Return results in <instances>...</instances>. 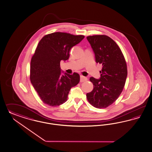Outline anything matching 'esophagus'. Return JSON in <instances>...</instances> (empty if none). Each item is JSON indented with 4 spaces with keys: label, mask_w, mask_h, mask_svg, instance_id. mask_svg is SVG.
Wrapping results in <instances>:
<instances>
[{
    "label": "esophagus",
    "mask_w": 152,
    "mask_h": 152,
    "mask_svg": "<svg viewBox=\"0 0 152 152\" xmlns=\"http://www.w3.org/2000/svg\"><path fill=\"white\" fill-rule=\"evenodd\" d=\"M87 80V78L86 77H84L83 76H80V82L83 83Z\"/></svg>",
    "instance_id": "1"
}]
</instances>
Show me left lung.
<instances>
[{
  "label": "left lung",
  "instance_id": "obj_1",
  "mask_svg": "<svg viewBox=\"0 0 152 152\" xmlns=\"http://www.w3.org/2000/svg\"><path fill=\"white\" fill-rule=\"evenodd\" d=\"M94 53L95 62L102 64L99 79L90 78L94 88L86 94L89 103L104 108L115 102L122 93L127 75L125 59L115 42L106 35L86 37Z\"/></svg>",
  "mask_w": 152,
  "mask_h": 152
}]
</instances>
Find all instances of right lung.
<instances>
[{
  "label": "right lung",
  "instance_id": "1",
  "mask_svg": "<svg viewBox=\"0 0 152 152\" xmlns=\"http://www.w3.org/2000/svg\"><path fill=\"white\" fill-rule=\"evenodd\" d=\"M84 37L57 32L44 36L39 42L31 61L30 80L45 104H62L67 100L71 89L79 84L78 73L62 72L61 75L60 62L68 59L71 49Z\"/></svg>",
  "mask_w": 152,
  "mask_h": 152
}]
</instances>
